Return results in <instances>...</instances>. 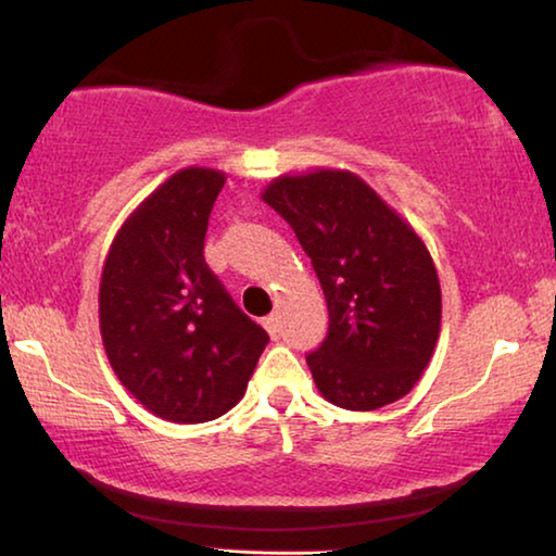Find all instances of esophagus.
<instances>
[{"instance_id":"obj_1","label":"esophagus","mask_w":556,"mask_h":556,"mask_svg":"<svg viewBox=\"0 0 556 556\" xmlns=\"http://www.w3.org/2000/svg\"><path fill=\"white\" fill-rule=\"evenodd\" d=\"M262 325H264V329L269 331L271 337L279 334V317H277V314H269V317H264Z\"/></svg>"}]
</instances>
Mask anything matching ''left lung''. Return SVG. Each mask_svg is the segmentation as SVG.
I'll return each instance as SVG.
<instances>
[{"label": "left lung", "mask_w": 556, "mask_h": 556, "mask_svg": "<svg viewBox=\"0 0 556 556\" xmlns=\"http://www.w3.org/2000/svg\"><path fill=\"white\" fill-rule=\"evenodd\" d=\"M262 199L294 229L325 289L329 331L306 354L321 396L369 412L409 394L442 321L439 277L417 231L342 169L287 174Z\"/></svg>", "instance_id": "8db88e82"}]
</instances>
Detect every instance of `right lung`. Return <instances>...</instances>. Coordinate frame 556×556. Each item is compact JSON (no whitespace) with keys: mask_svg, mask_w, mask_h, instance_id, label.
<instances>
[{"mask_svg":"<svg viewBox=\"0 0 556 556\" xmlns=\"http://www.w3.org/2000/svg\"><path fill=\"white\" fill-rule=\"evenodd\" d=\"M225 181L204 167L172 174L117 231L99 285L114 375L149 412L181 425L235 407L269 342L204 262Z\"/></svg>","mask_w":556,"mask_h":556,"instance_id":"1","label":"right lung"}]
</instances>
